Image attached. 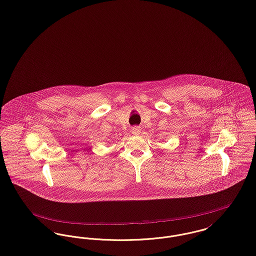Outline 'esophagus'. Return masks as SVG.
<instances>
[{
    "mask_svg": "<svg viewBox=\"0 0 256 256\" xmlns=\"http://www.w3.org/2000/svg\"><path fill=\"white\" fill-rule=\"evenodd\" d=\"M132 134H134V136H139L140 132H141V128H140L139 126H134V128H132Z\"/></svg>",
    "mask_w": 256,
    "mask_h": 256,
    "instance_id": "1",
    "label": "esophagus"
}]
</instances>
